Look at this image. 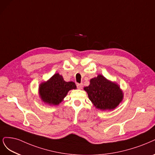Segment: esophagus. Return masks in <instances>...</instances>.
I'll return each mask as SVG.
<instances>
[{"label":"esophagus","instance_id":"esophagus-1","mask_svg":"<svg viewBox=\"0 0 155 155\" xmlns=\"http://www.w3.org/2000/svg\"><path fill=\"white\" fill-rule=\"evenodd\" d=\"M77 87L78 89H82L83 88V84H79L78 83L77 84Z\"/></svg>","mask_w":155,"mask_h":155}]
</instances>
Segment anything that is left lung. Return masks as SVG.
<instances>
[{"instance_id": "left-lung-1", "label": "left lung", "mask_w": 155, "mask_h": 155, "mask_svg": "<svg viewBox=\"0 0 155 155\" xmlns=\"http://www.w3.org/2000/svg\"><path fill=\"white\" fill-rule=\"evenodd\" d=\"M84 90L95 107L101 110H114L124 97L119 85L101 74L90 79L89 86L84 87Z\"/></svg>"}]
</instances>
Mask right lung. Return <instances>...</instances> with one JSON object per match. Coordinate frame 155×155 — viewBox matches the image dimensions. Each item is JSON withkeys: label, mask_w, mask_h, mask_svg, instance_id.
<instances>
[{"label": "right lung", "mask_w": 155, "mask_h": 155, "mask_svg": "<svg viewBox=\"0 0 155 155\" xmlns=\"http://www.w3.org/2000/svg\"><path fill=\"white\" fill-rule=\"evenodd\" d=\"M72 89H76V84L72 81H65L61 75L56 73L39 85L38 94L44 103L56 106L62 102L69 90Z\"/></svg>", "instance_id": "add662e5"}]
</instances>
